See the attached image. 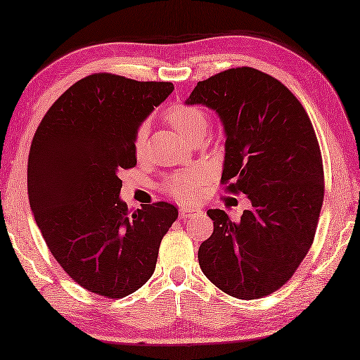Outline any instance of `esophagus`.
Returning <instances> with one entry per match:
<instances>
[{
	"instance_id": "obj_1",
	"label": "esophagus",
	"mask_w": 360,
	"mask_h": 360,
	"mask_svg": "<svg viewBox=\"0 0 360 360\" xmlns=\"http://www.w3.org/2000/svg\"><path fill=\"white\" fill-rule=\"evenodd\" d=\"M198 212H200V210H196V209H187V207H181V209H179V217H181L182 219H188V218L195 217Z\"/></svg>"
}]
</instances>
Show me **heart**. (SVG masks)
<instances>
[{
    "label": "heart",
    "instance_id": "heart-1",
    "mask_svg": "<svg viewBox=\"0 0 360 360\" xmlns=\"http://www.w3.org/2000/svg\"><path fill=\"white\" fill-rule=\"evenodd\" d=\"M165 119L176 131H179L188 141H196L204 136L209 127V117L201 108L187 103H176L168 108ZM148 124H142L136 128L133 134V151L137 158L143 156L147 148ZM205 181V172L202 168H188L184 172L173 173L164 179L165 193L179 202H193L198 200L201 186Z\"/></svg>",
    "mask_w": 360,
    "mask_h": 360
}]
</instances>
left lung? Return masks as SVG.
<instances>
[{
  "label": "left lung",
  "mask_w": 360,
  "mask_h": 360,
  "mask_svg": "<svg viewBox=\"0 0 360 360\" xmlns=\"http://www.w3.org/2000/svg\"><path fill=\"white\" fill-rule=\"evenodd\" d=\"M187 103L219 114L227 136L221 184L252 202L238 223L207 210L213 233L198 250L201 269L232 297L269 295L292 278L314 241L325 195L314 127L281 82L249 66L198 82Z\"/></svg>",
  "instance_id": "8db88e82"
}]
</instances>
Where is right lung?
Segmentation results:
<instances>
[{"mask_svg":"<svg viewBox=\"0 0 360 360\" xmlns=\"http://www.w3.org/2000/svg\"><path fill=\"white\" fill-rule=\"evenodd\" d=\"M173 88L91 74L53 102L30 143L27 193L37 226L57 263L89 292L122 298L143 286L178 218L168 202L131 212L119 198V173L137 162L136 128Z\"/></svg>","mask_w":360,"mask_h":360,"instance_id":"right-lung-1","label":"right lung"}]
</instances>
